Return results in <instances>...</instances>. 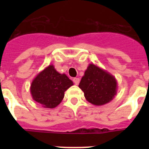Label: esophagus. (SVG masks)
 <instances>
[{
	"label": "esophagus",
	"instance_id": "34e87169",
	"mask_svg": "<svg viewBox=\"0 0 149 149\" xmlns=\"http://www.w3.org/2000/svg\"><path fill=\"white\" fill-rule=\"evenodd\" d=\"M73 82L76 84V85H78L79 83H80V79L77 78V77H74L73 78Z\"/></svg>",
	"mask_w": 149,
	"mask_h": 149
}]
</instances>
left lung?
I'll list each match as a JSON object with an SVG mask.
<instances>
[{"label":"left lung","instance_id":"8db88e82","mask_svg":"<svg viewBox=\"0 0 149 149\" xmlns=\"http://www.w3.org/2000/svg\"><path fill=\"white\" fill-rule=\"evenodd\" d=\"M79 87L89 103L97 106L109 103L116 94L115 77L94 64H89L84 72Z\"/></svg>","mask_w":149,"mask_h":149}]
</instances>
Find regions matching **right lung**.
<instances>
[{
	"label": "right lung",
	"instance_id": "right-lung-1",
	"mask_svg": "<svg viewBox=\"0 0 149 149\" xmlns=\"http://www.w3.org/2000/svg\"><path fill=\"white\" fill-rule=\"evenodd\" d=\"M73 84L65 74H60L53 65H50L34 78L30 93L34 101L42 107L54 108L63 99L64 93Z\"/></svg>",
	"mask_w": 149,
	"mask_h": 149
}]
</instances>
